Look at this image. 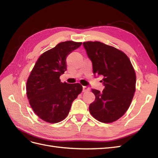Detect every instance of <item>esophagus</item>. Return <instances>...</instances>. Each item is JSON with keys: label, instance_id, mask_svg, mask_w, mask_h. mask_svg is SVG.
I'll list each match as a JSON object with an SVG mask.
<instances>
[{"label": "esophagus", "instance_id": "1", "mask_svg": "<svg viewBox=\"0 0 158 158\" xmlns=\"http://www.w3.org/2000/svg\"><path fill=\"white\" fill-rule=\"evenodd\" d=\"M90 88L89 87L87 86H83V92H88V91H89Z\"/></svg>", "mask_w": 158, "mask_h": 158}]
</instances>
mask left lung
<instances>
[{"instance_id": "left-lung-1", "label": "left lung", "mask_w": 158, "mask_h": 158, "mask_svg": "<svg viewBox=\"0 0 158 158\" xmlns=\"http://www.w3.org/2000/svg\"><path fill=\"white\" fill-rule=\"evenodd\" d=\"M92 62L94 74L102 75L105 88L102 92L92 89L95 101L89 106L91 114L98 121H115L126 113L136 90V74L126 54L99 41L83 43Z\"/></svg>"}]
</instances>
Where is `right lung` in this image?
<instances>
[{"instance_id":"1","label":"right lung","mask_w":158,"mask_h":158,"mask_svg":"<svg viewBox=\"0 0 158 158\" xmlns=\"http://www.w3.org/2000/svg\"><path fill=\"white\" fill-rule=\"evenodd\" d=\"M81 42L67 41L44 52L33 68L26 84V94L33 111L43 121L60 122L69 114L71 105L82 91L79 83L61 82L66 70V59Z\"/></svg>"}]
</instances>
